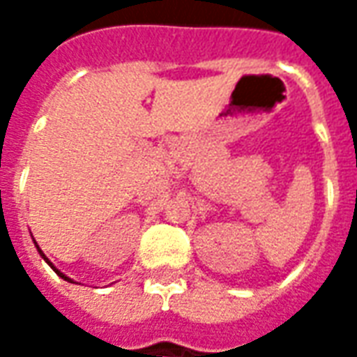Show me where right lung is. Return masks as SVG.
<instances>
[{
  "mask_svg": "<svg viewBox=\"0 0 357 357\" xmlns=\"http://www.w3.org/2000/svg\"><path fill=\"white\" fill-rule=\"evenodd\" d=\"M36 247H38V245H36ZM38 250H40V247H38ZM40 255H42V258H43V260H45V262L50 264L51 268H53V264H51V262H50V260H47V256L43 255L42 250H40ZM53 269H55V268H53ZM55 271H57V275H61V277H63V279H65V281H70V279H68V277H66V275H63V273H61V271H59V269H55ZM70 283H73V281H70Z\"/></svg>",
  "mask_w": 357,
  "mask_h": 357,
  "instance_id": "add662e5",
  "label": "right lung"
}]
</instances>
